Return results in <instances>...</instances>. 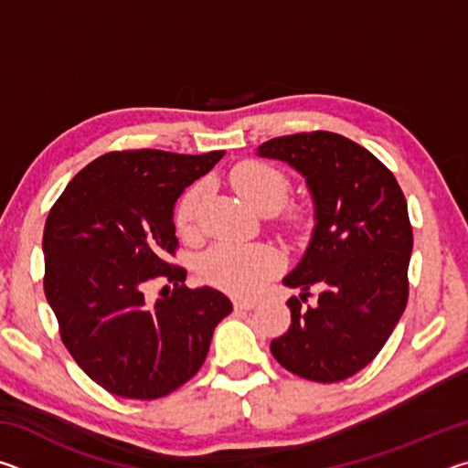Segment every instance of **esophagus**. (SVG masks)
<instances>
[{"mask_svg": "<svg viewBox=\"0 0 468 468\" xmlns=\"http://www.w3.org/2000/svg\"><path fill=\"white\" fill-rule=\"evenodd\" d=\"M233 305H235V310H253V307H256V301L237 297V299H233Z\"/></svg>", "mask_w": 468, "mask_h": 468, "instance_id": "obj_1", "label": "esophagus"}]
</instances>
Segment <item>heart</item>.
I'll list each match as a JSON object with an SVG mask.
<instances>
[{
	"label": "heart",
	"instance_id": "heart-1",
	"mask_svg": "<svg viewBox=\"0 0 468 468\" xmlns=\"http://www.w3.org/2000/svg\"><path fill=\"white\" fill-rule=\"evenodd\" d=\"M231 186L251 208L262 212L266 208H281L289 197V181L281 171L260 161H245L231 171ZM204 184H196L181 196L176 210L177 231L192 237L197 231V215L204 200ZM282 264L281 253L271 245H243V243H217L204 253L200 274L215 287L251 295Z\"/></svg>",
	"mask_w": 468,
	"mask_h": 468
}]
</instances>
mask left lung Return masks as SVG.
<instances>
[{
  "instance_id": "1",
  "label": "left lung",
  "mask_w": 468,
  "mask_h": 468,
  "mask_svg": "<svg viewBox=\"0 0 468 468\" xmlns=\"http://www.w3.org/2000/svg\"><path fill=\"white\" fill-rule=\"evenodd\" d=\"M305 179L314 231L282 284L291 326L271 351L284 369L314 382H340L382 351L409 299L413 229L407 200L390 171L353 140L332 132L295 133L258 146ZM312 283L319 303L303 306Z\"/></svg>"
}]
</instances>
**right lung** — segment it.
I'll list each match as a JSON object with an SVG mask.
<instances>
[{
	"label": "right lung",
	"instance_id": "obj_1",
	"mask_svg": "<svg viewBox=\"0 0 468 468\" xmlns=\"http://www.w3.org/2000/svg\"><path fill=\"white\" fill-rule=\"evenodd\" d=\"M225 150L109 153L78 173L47 217L45 295L69 355L86 376L123 399L167 396L197 374L217 324L233 312L212 287L187 289L169 262L173 210ZM167 278L156 302L150 280Z\"/></svg>",
	"mask_w": 468,
	"mask_h": 468
}]
</instances>
